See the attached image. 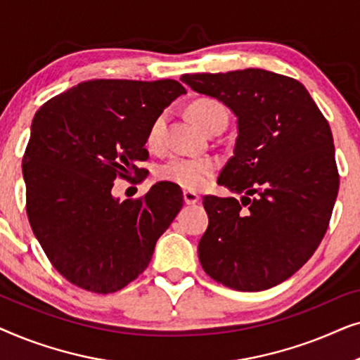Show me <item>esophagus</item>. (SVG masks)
I'll return each mask as SVG.
<instances>
[{
  "instance_id": "obj_1",
  "label": "esophagus",
  "mask_w": 360,
  "mask_h": 360,
  "mask_svg": "<svg viewBox=\"0 0 360 360\" xmlns=\"http://www.w3.org/2000/svg\"><path fill=\"white\" fill-rule=\"evenodd\" d=\"M184 200L186 205H196L200 201V195L195 193V191L191 190H185L184 191Z\"/></svg>"
}]
</instances>
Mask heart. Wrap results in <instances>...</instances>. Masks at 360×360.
Returning <instances> with one entry per match:
<instances>
[{
	"label": "heart",
	"instance_id": "heart-1",
	"mask_svg": "<svg viewBox=\"0 0 360 360\" xmlns=\"http://www.w3.org/2000/svg\"><path fill=\"white\" fill-rule=\"evenodd\" d=\"M190 116L200 127L206 131L213 122L224 120L228 121L226 108L219 101L211 98H201L190 105ZM165 117L160 116L152 122L147 142L150 147H159L164 137ZM218 164L211 157H185L174 155L164 162L157 170V176L164 181L176 184L186 190H201L210 184V180L216 175Z\"/></svg>",
	"mask_w": 360,
	"mask_h": 360
}]
</instances>
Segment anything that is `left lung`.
<instances>
[{
  "label": "left lung",
  "instance_id": "obj_1",
  "mask_svg": "<svg viewBox=\"0 0 360 360\" xmlns=\"http://www.w3.org/2000/svg\"><path fill=\"white\" fill-rule=\"evenodd\" d=\"M238 116L234 155L218 184L243 198L206 195L201 267L239 292H260L302 269L321 243L339 190L333 132L295 78L245 68L181 75Z\"/></svg>",
  "mask_w": 360,
  "mask_h": 360
}]
</instances>
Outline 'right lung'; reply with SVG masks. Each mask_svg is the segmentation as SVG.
<instances>
[{
  "instance_id": "obj_1",
  "label": "right lung",
  "mask_w": 360,
  "mask_h": 360,
  "mask_svg": "<svg viewBox=\"0 0 360 360\" xmlns=\"http://www.w3.org/2000/svg\"><path fill=\"white\" fill-rule=\"evenodd\" d=\"M176 80H88L39 108L22 157L29 223L68 282L112 293L149 265L157 239L184 206L175 184L159 181L121 203L115 180L146 179L149 129L175 98Z\"/></svg>"
}]
</instances>
